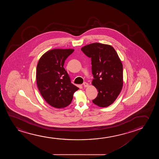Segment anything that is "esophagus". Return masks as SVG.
I'll return each instance as SVG.
<instances>
[{
  "label": "esophagus",
  "instance_id": "obj_1",
  "mask_svg": "<svg viewBox=\"0 0 159 159\" xmlns=\"http://www.w3.org/2000/svg\"><path fill=\"white\" fill-rule=\"evenodd\" d=\"M83 85H84V86L85 87H87L89 86V84L87 83H86V82H85V83H84V84H83Z\"/></svg>",
  "mask_w": 159,
  "mask_h": 159
}]
</instances>
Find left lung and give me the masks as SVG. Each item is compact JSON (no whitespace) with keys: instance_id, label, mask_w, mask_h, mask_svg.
Here are the masks:
<instances>
[{"instance_id":"1","label":"left lung","mask_w":159,"mask_h":159,"mask_svg":"<svg viewBox=\"0 0 159 159\" xmlns=\"http://www.w3.org/2000/svg\"><path fill=\"white\" fill-rule=\"evenodd\" d=\"M81 50L91 58L92 84L98 92L92 100L98 107L112 104L122 90L123 84V65L115 49L109 44L93 43L84 46Z\"/></svg>"}]
</instances>
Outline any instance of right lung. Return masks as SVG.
Instances as JSON below:
<instances>
[{
	"label": "right lung",
	"mask_w": 159,
	"mask_h": 159,
	"mask_svg": "<svg viewBox=\"0 0 159 159\" xmlns=\"http://www.w3.org/2000/svg\"><path fill=\"white\" fill-rule=\"evenodd\" d=\"M73 49H53L42 55L37 63L36 83L39 92L52 107L62 109L72 102L79 88L70 83L63 67L66 59Z\"/></svg>",
	"instance_id": "1"
}]
</instances>
